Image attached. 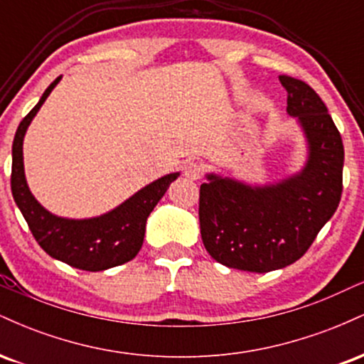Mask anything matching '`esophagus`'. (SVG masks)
Instances as JSON below:
<instances>
[{
  "instance_id": "esophagus-1",
  "label": "esophagus",
  "mask_w": 364,
  "mask_h": 364,
  "mask_svg": "<svg viewBox=\"0 0 364 364\" xmlns=\"http://www.w3.org/2000/svg\"><path fill=\"white\" fill-rule=\"evenodd\" d=\"M183 173H185V176L188 179H193V181H196V179L202 178V166L196 164V162H188L185 169H183Z\"/></svg>"
}]
</instances>
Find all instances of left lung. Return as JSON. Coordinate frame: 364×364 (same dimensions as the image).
<instances>
[{"mask_svg": "<svg viewBox=\"0 0 364 364\" xmlns=\"http://www.w3.org/2000/svg\"><path fill=\"white\" fill-rule=\"evenodd\" d=\"M287 114L306 144L303 168L269 183L207 173L200 186V232L208 255L229 269L265 274L306 253L337 210L344 145L327 106L308 83L281 75Z\"/></svg>", "mask_w": 364, "mask_h": 364, "instance_id": "1", "label": "left lung"}]
</instances>
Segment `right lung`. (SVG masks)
Segmentation results:
<instances>
[{
    "instance_id": "right-lung-1",
    "label": "right lung",
    "mask_w": 364,
    "mask_h": 364,
    "mask_svg": "<svg viewBox=\"0 0 364 364\" xmlns=\"http://www.w3.org/2000/svg\"><path fill=\"white\" fill-rule=\"evenodd\" d=\"M60 80L61 77H58L44 90L34 109L16 128L11 147V193L36 241L49 257L75 269L101 272L136 257L144 245L147 217L179 173H169L149 183L112 210L89 219L61 217L41 205L25 178L23 139L32 119Z\"/></svg>"
}]
</instances>
